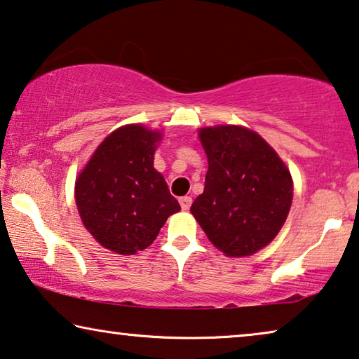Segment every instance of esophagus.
<instances>
[{"mask_svg": "<svg viewBox=\"0 0 359 359\" xmlns=\"http://www.w3.org/2000/svg\"><path fill=\"white\" fill-rule=\"evenodd\" d=\"M191 203H193V199H191L189 196H183V198H180V205L183 210H188L191 208Z\"/></svg>", "mask_w": 359, "mask_h": 359, "instance_id": "obj_1", "label": "esophagus"}]
</instances>
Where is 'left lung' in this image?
I'll use <instances>...</instances> for the list:
<instances>
[{
  "instance_id": "8db88e82",
  "label": "left lung",
  "mask_w": 359,
  "mask_h": 359,
  "mask_svg": "<svg viewBox=\"0 0 359 359\" xmlns=\"http://www.w3.org/2000/svg\"><path fill=\"white\" fill-rule=\"evenodd\" d=\"M199 139L209 168L191 214L215 248L227 257H250L286 222L291 173L266 140L245 127H204Z\"/></svg>"
}]
</instances>
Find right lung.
<instances>
[{
	"label": "right lung",
	"mask_w": 359,
	"mask_h": 359,
	"mask_svg": "<svg viewBox=\"0 0 359 359\" xmlns=\"http://www.w3.org/2000/svg\"><path fill=\"white\" fill-rule=\"evenodd\" d=\"M161 134L140 124L106 137L76 178L75 199L88 232L102 247L135 255L154 243L166 219L181 209L154 168Z\"/></svg>",
	"instance_id": "add662e5"
}]
</instances>
